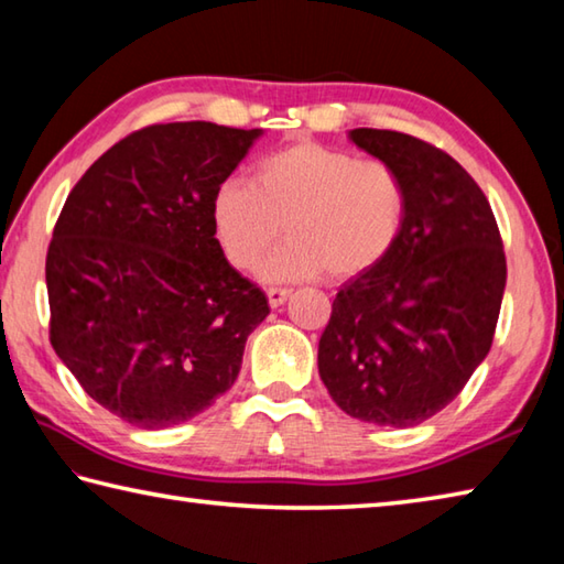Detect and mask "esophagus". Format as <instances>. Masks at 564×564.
I'll return each mask as SVG.
<instances>
[{"label":"esophagus","mask_w":564,"mask_h":564,"mask_svg":"<svg viewBox=\"0 0 564 564\" xmlns=\"http://www.w3.org/2000/svg\"><path fill=\"white\" fill-rule=\"evenodd\" d=\"M288 297H290V290H284V288H270V290H267V302H270L272 310L282 307V304L288 302Z\"/></svg>","instance_id":"34e87169"}]
</instances>
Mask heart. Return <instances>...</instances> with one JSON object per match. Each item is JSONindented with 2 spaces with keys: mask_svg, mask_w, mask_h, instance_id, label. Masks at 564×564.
I'll list each match as a JSON object with an SVG mask.
<instances>
[{
  "mask_svg": "<svg viewBox=\"0 0 564 564\" xmlns=\"http://www.w3.org/2000/svg\"><path fill=\"white\" fill-rule=\"evenodd\" d=\"M406 210L409 187L391 163L297 141L262 158L252 185L217 187L213 230L227 262L252 272L284 225L290 242L267 262V280H349L393 250Z\"/></svg>",
  "mask_w": 564,
  "mask_h": 564,
  "instance_id": "heart-1",
  "label": "heart"
}]
</instances>
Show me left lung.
Returning <instances> with one entry per match:
<instances>
[{"mask_svg": "<svg viewBox=\"0 0 564 564\" xmlns=\"http://www.w3.org/2000/svg\"><path fill=\"white\" fill-rule=\"evenodd\" d=\"M409 187L399 242L351 276L319 339V377L351 419L409 429L443 411L488 357L506 292V250L486 193L416 135L354 128Z\"/></svg>", "mask_w": 564, "mask_h": 564, "instance_id": "8db88e82", "label": "left lung"}]
</instances>
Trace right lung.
I'll list each match as a JSON object with an SVG mask.
<instances>
[{
	"label": "right lung",
	"mask_w": 564,
	"mask_h": 564,
	"mask_svg": "<svg viewBox=\"0 0 564 564\" xmlns=\"http://www.w3.org/2000/svg\"><path fill=\"white\" fill-rule=\"evenodd\" d=\"M260 133L207 121L128 133L82 175L54 225L48 341L88 397L135 429L210 409L270 314L213 230L217 187Z\"/></svg>",
	"instance_id": "1"
}]
</instances>
